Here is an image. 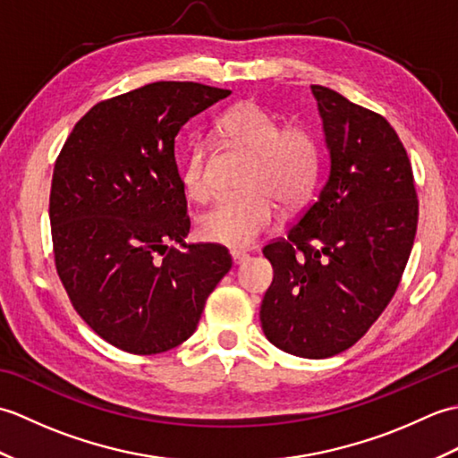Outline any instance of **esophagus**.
I'll list each match as a JSON object with an SVG mask.
<instances>
[{
  "instance_id": "obj_1",
  "label": "esophagus",
  "mask_w": 458,
  "mask_h": 458,
  "mask_svg": "<svg viewBox=\"0 0 458 458\" xmlns=\"http://www.w3.org/2000/svg\"><path fill=\"white\" fill-rule=\"evenodd\" d=\"M230 254H232V261H234V266H242L250 258L246 251H240V250H232Z\"/></svg>"
}]
</instances>
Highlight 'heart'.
Masks as SVG:
<instances>
[{
    "mask_svg": "<svg viewBox=\"0 0 458 458\" xmlns=\"http://www.w3.org/2000/svg\"><path fill=\"white\" fill-rule=\"evenodd\" d=\"M218 128L226 140L251 155L244 187L248 192L224 197L200 214L199 234L230 248H246L274 228L276 202L293 207L307 197L318 171V143L303 125L279 122L264 106L246 100L222 115ZM182 187L192 200H204L210 187L204 174V151H189Z\"/></svg>",
    "mask_w": 458,
    "mask_h": 458,
    "instance_id": "1",
    "label": "heart"
}]
</instances>
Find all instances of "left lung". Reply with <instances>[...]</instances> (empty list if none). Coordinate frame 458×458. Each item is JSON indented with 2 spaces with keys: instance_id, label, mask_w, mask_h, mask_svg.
I'll list each match as a JSON object with an SVG mask.
<instances>
[{
  "instance_id": "obj_1",
  "label": "left lung",
  "mask_w": 458,
  "mask_h": 458,
  "mask_svg": "<svg viewBox=\"0 0 458 458\" xmlns=\"http://www.w3.org/2000/svg\"><path fill=\"white\" fill-rule=\"evenodd\" d=\"M330 171L285 238L264 256L274 281L261 301L271 344L328 358L362 338L390 303L410 259L420 202L403 143L384 115L313 84Z\"/></svg>"
}]
</instances>
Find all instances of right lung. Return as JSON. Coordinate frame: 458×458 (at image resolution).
Instances as JSON below:
<instances>
[{
  "label": "right lung",
  "mask_w": 458,
  "mask_h": 458,
  "mask_svg": "<svg viewBox=\"0 0 458 458\" xmlns=\"http://www.w3.org/2000/svg\"><path fill=\"white\" fill-rule=\"evenodd\" d=\"M226 96L199 82L145 84L92 106L58 153L48 200L56 274L84 323L123 352L184 343L232 267L224 246L182 242L191 218L174 161L182 125Z\"/></svg>",
  "instance_id": "add662e5"
}]
</instances>
